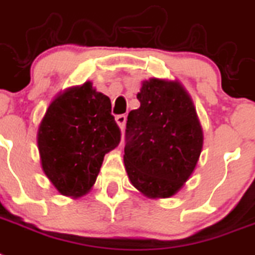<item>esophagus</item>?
Here are the masks:
<instances>
[{
  "instance_id": "esophagus-1",
  "label": "esophagus",
  "mask_w": 255,
  "mask_h": 255,
  "mask_svg": "<svg viewBox=\"0 0 255 255\" xmlns=\"http://www.w3.org/2000/svg\"><path fill=\"white\" fill-rule=\"evenodd\" d=\"M116 123H117V125L120 126V129L124 130V128H125V124H126V116L125 115L116 116Z\"/></svg>"
}]
</instances>
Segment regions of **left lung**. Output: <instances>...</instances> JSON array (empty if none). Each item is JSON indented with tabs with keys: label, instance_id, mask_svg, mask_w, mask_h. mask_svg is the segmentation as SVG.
Returning <instances> with one entry per match:
<instances>
[{
	"label": "left lung",
	"instance_id": "left-lung-1",
	"mask_svg": "<svg viewBox=\"0 0 255 255\" xmlns=\"http://www.w3.org/2000/svg\"><path fill=\"white\" fill-rule=\"evenodd\" d=\"M128 116L124 163L132 186L148 198L180 190L198 163L203 131L191 98L181 83L151 78Z\"/></svg>",
	"mask_w": 255,
	"mask_h": 255
}]
</instances>
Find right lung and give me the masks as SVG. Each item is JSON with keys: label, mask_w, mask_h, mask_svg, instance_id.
<instances>
[{"label": "right lung", "mask_w": 255, "mask_h": 255, "mask_svg": "<svg viewBox=\"0 0 255 255\" xmlns=\"http://www.w3.org/2000/svg\"><path fill=\"white\" fill-rule=\"evenodd\" d=\"M111 100L91 82L67 88L50 103L37 131L44 173L62 195L91 190L105 153L119 146L121 131Z\"/></svg>", "instance_id": "right-lung-1"}]
</instances>
